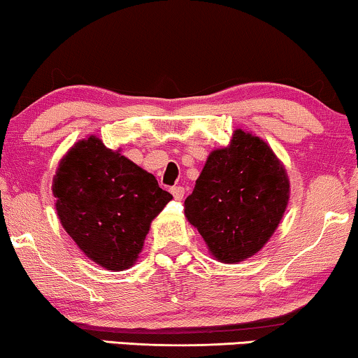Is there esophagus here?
Masks as SVG:
<instances>
[{"instance_id": "esophagus-1", "label": "esophagus", "mask_w": 358, "mask_h": 358, "mask_svg": "<svg viewBox=\"0 0 358 358\" xmlns=\"http://www.w3.org/2000/svg\"><path fill=\"white\" fill-rule=\"evenodd\" d=\"M171 194H173V197L176 200H180L184 197V187H180V185H176V187L171 189Z\"/></svg>"}]
</instances>
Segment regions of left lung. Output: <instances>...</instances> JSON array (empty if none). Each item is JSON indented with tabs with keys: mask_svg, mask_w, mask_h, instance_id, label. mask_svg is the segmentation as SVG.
Wrapping results in <instances>:
<instances>
[{
	"mask_svg": "<svg viewBox=\"0 0 358 358\" xmlns=\"http://www.w3.org/2000/svg\"><path fill=\"white\" fill-rule=\"evenodd\" d=\"M288 199L282 161L262 138L236 129L228 146L208 155L184 212L217 261L238 264L266 246Z\"/></svg>",
	"mask_w": 358,
	"mask_h": 358,
	"instance_id": "obj_1",
	"label": "left lung"
}]
</instances>
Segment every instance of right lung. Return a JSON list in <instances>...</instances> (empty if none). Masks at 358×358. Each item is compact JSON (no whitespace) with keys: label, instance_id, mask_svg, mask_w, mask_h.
<instances>
[{"label":"right lung","instance_id":"right-lung-1","mask_svg":"<svg viewBox=\"0 0 358 358\" xmlns=\"http://www.w3.org/2000/svg\"><path fill=\"white\" fill-rule=\"evenodd\" d=\"M52 192L65 231L86 257L112 272L134 266L151 222L173 199L153 174L96 135L66 151Z\"/></svg>","mask_w":358,"mask_h":358}]
</instances>
